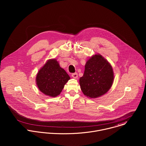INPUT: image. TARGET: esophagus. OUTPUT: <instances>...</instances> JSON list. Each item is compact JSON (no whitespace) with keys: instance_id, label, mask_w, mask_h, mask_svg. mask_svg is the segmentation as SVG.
I'll return each instance as SVG.
<instances>
[{"instance_id":"obj_1","label":"esophagus","mask_w":146,"mask_h":146,"mask_svg":"<svg viewBox=\"0 0 146 146\" xmlns=\"http://www.w3.org/2000/svg\"><path fill=\"white\" fill-rule=\"evenodd\" d=\"M71 76H72V77L73 78H74V79H76V78L78 77V75L77 73H74V74H72Z\"/></svg>"}]
</instances>
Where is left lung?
Wrapping results in <instances>:
<instances>
[{
  "label": "left lung",
  "instance_id": "8db88e82",
  "mask_svg": "<svg viewBox=\"0 0 146 146\" xmlns=\"http://www.w3.org/2000/svg\"><path fill=\"white\" fill-rule=\"evenodd\" d=\"M112 67L104 57L97 54L86 62L83 76L80 78V88L84 94L96 98L106 94L113 82Z\"/></svg>",
  "mask_w": 146,
  "mask_h": 146
}]
</instances>
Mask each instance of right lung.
<instances>
[{"label": "right lung", "instance_id": "right-lung-1", "mask_svg": "<svg viewBox=\"0 0 146 146\" xmlns=\"http://www.w3.org/2000/svg\"><path fill=\"white\" fill-rule=\"evenodd\" d=\"M70 79L66 71L56 59L47 61L38 71L36 83L44 94L51 97L60 95L64 85Z\"/></svg>", "mask_w": 146, "mask_h": 146}]
</instances>
